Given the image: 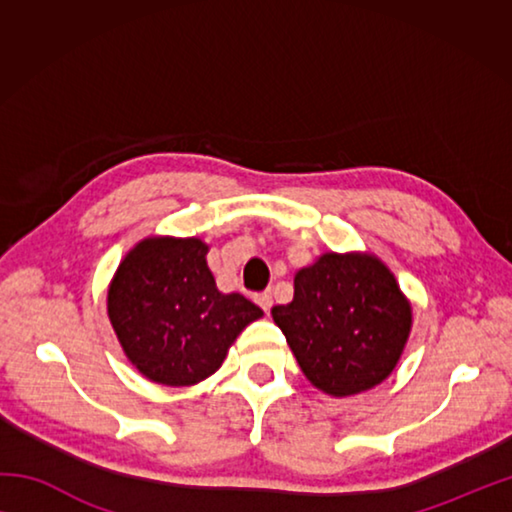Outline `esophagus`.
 <instances>
[{"mask_svg":"<svg viewBox=\"0 0 512 512\" xmlns=\"http://www.w3.org/2000/svg\"><path fill=\"white\" fill-rule=\"evenodd\" d=\"M255 302H257V305L262 307V309L266 311V314H268V311H271V307H273V293H271V291L257 293V296H255Z\"/></svg>","mask_w":512,"mask_h":512,"instance_id":"esophagus-1","label":"esophagus"}]
</instances>
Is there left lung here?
<instances>
[{
  "label": "left lung",
  "instance_id": "obj_1",
  "mask_svg": "<svg viewBox=\"0 0 512 512\" xmlns=\"http://www.w3.org/2000/svg\"><path fill=\"white\" fill-rule=\"evenodd\" d=\"M305 377L334 397L391 375L411 332V307L377 257H318L293 280V300L271 309Z\"/></svg>",
  "mask_w": 512,
  "mask_h": 512
}]
</instances>
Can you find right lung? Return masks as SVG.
Here are the masks:
<instances>
[{"label":"right lung","mask_w":512,"mask_h":512,"mask_svg":"<svg viewBox=\"0 0 512 512\" xmlns=\"http://www.w3.org/2000/svg\"><path fill=\"white\" fill-rule=\"evenodd\" d=\"M201 239L151 237L119 264L108 316L133 366L164 386L214 375L248 323L264 314L241 293H221Z\"/></svg>","instance_id":"1"}]
</instances>
